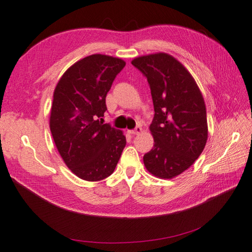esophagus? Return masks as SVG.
<instances>
[{
    "instance_id": "esophagus-1",
    "label": "esophagus",
    "mask_w": 252,
    "mask_h": 252,
    "mask_svg": "<svg viewBox=\"0 0 252 252\" xmlns=\"http://www.w3.org/2000/svg\"><path fill=\"white\" fill-rule=\"evenodd\" d=\"M141 132H142V127L140 126H136L134 129L130 131L131 134H139V133H141Z\"/></svg>"
}]
</instances>
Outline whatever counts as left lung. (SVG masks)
Segmentation results:
<instances>
[{
	"mask_svg": "<svg viewBox=\"0 0 252 252\" xmlns=\"http://www.w3.org/2000/svg\"><path fill=\"white\" fill-rule=\"evenodd\" d=\"M147 78L155 115L154 147L143 161L152 175L171 179L193 164L208 140L203 96L188 70L174 57L155 53L131 62Z\"/></svg>",
	"mask_w": 252,
	"mask_h": 252,
	"instance_id": "left-lung-1",
	"label": "left lung"
}]
</instances>
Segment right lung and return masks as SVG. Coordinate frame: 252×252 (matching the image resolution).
I'll list each match as a JSON object with an SVG mask.
<instances>
[{"mask_svg": "<svg viewBox=\"0 0 252 252\" xmlns=\"http://www.w3.org/2000/svg\"><path fill=\"white\" fill-rule=\"evenodd\" d=\"M125 66L121 59L92 54L68 67L54 90L53 141L65 165L83 180L109 177L126 144L122 131L102 122L107 93Z\"/></svg>", "mask_w": 252, "mask_h": 252, "instance_id": "1", "label": "right lung"}]
</instances>
